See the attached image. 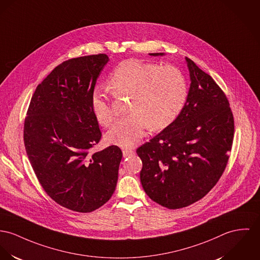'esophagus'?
<instances>
[{
	"label": "esophagus",
	"mask_w": 260,
	"mask_h": 260,
	"mask_svg": "<svg viewBox=\"0 0 260 260\" xmlns=\"http://www.w3.org/2000/svg\"><path fill=\"white\" fill-rule=\"evenodd\" d=\"M133 154H135V151H134L133 149H123V150H122V155H123V157H128V156H131V155H133Z\"/></svg>",
	"instance_id": "34e87169"
}]
</instances>
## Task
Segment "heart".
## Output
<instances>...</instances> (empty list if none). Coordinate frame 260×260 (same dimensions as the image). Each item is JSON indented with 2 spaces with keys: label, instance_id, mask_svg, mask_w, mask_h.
Returning a JSON list of instances; mask_svg holds the SVG:
<instances>
[{
  "label": "heart",
  "instance_id": "heart-1",
  "mask_svg": "<svg viewBox=\"0 0 260 260\" xmlns=\"http://www.w3.org/2000/svg\"><path fill=\"white\" fill-rule=\"evenodd\" d=\"M109 89L116 97L129 96V116L118 120L107 133L108 143L120 147L135 146L146 127L159 131L172 123L179 116L186 98L187 82L183 73L174 66L160 67L140 60H125L111 73ZM91 107L98 122L109 126L114 113L105 95L94 91Z\"/></svg>",
  "mask_w": 260,
  "mask_h": 260
}]
</instances>
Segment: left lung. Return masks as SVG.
Returning a JSON list of instances; mask_svg holds the SVG:
<instances>
[{
  "label": "left lung",
  "mask_w": 260,
  "mask_h": 260,
  "mask_svg": "<svg viewBox=\"0 0 260 260\" xmlns=\"http://www.w3.org/2000/svg\"><path fill=\"white\" fill-rule=\"evenodd\" d=\"M185 60L191 83L179 116L137 150L142 161L140 182L145 193L168 209L200 200L217 184L235 133L223 92L194 61Z\"/></svg>",
  "instance_id": "8db88e82"
}]
</instances>
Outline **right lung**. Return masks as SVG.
Here are the masks:
<instances>
[{
    "label": "right lung",
    "mask_w": 260,
    "mask_h": 260,
    "mask_svg": "<svg viewBox=\"0 0 260 260\" xmlns=\"http://www.w3.org/2000/svg\"><path fill=\"white\" fill-rule=\"evenodd\" d=\"M106 54L67 60L37 87L24 120L23 140L32 169L48 196L69 210L89 213L115 192L122 152L101 140L91 96Z\"/></svg>",
    "instance_id": "1"
}]
</instances>
